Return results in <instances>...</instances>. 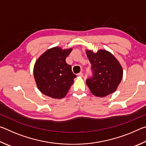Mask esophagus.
<instances>
[{
	"label": "esophagus",
	"mask_w": 146,
	"mask_h": 146,
	"mask_svg": "<svg viewBox=\"0 0 146 146\" xmlns=\"http://www.w3.org/2000/svg\"><path fill=\"white\" fill-rule=\"evenodd\" d=\"M78 75L80 76H82H82H84V74H83V73L82 72V71H81V72H80V73H79L78 74Z\"/></svg>",
	"instance_id": "1"
}]
</instances>
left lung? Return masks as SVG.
Here are the masks:
<instances>
[{
	"label": "left lung",
	"mask_w": 146,
	"mask_h": 146,
	"mask_svg": "<svg viewBox=\"0 0 146 146\" xmlns=\"http://www.w3.org/2000/svg\"><path fill=\"white\" fill-rule=\"evenodd\" d=\"M91 64L93 76L86 80V84L93 95L104 97L114 93L122 80L123 70L113 54L105 49L97 52L86 49Z\"/></svg>",
	"instance_id": "obj_1"
}]
</instances>
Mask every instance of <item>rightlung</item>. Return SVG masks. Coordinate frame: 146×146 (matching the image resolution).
Masks as SVG:
<instances>
[{"label":"right lung","mask_w":146,"mask_h":146,"mask_svg":"<svg viewBox=\"0 0 146 146\" xmlns=\"http://www.w3.org/2000/svg\"><path fill=\"white\" fill-rule=\"evenodd\" d=\"M72 48L54 47L46 51L36 60L33 75L36 86L44 95L61 99L67 95L76 75L66 62Z\"/></svg>","instance_id":"right-lung-1"}]
</instances>
